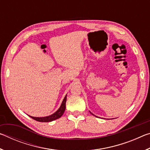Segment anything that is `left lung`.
Instances as JSON below:
<instances>
[{
  "label": "left lung",
  "instance_id": "obj_1",
  "mask_svg": "<svg viewBox=\"0 0 150 150\" xmlns=\"http://www.w3.org/2000/svg\"><path fill=\"white\" fill-rule=\"evenodd\" d=\"M91 114H92V113H91ZM92 115H93V114H92ZM94 116H95V115H94ZM96 117H97V116H96Z\"/></svg>",
  "mask_w": 150,
  "mask_h": 150
}]
</instances>
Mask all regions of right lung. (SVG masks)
Masks as SVG:
<instances>
[{
    "label": "right lung",
    "mask_w": 150,
    "mask_h": 150,
    "mask_svg": "<svg viewBox=\"0 0 150 150\" xmlns=\"http://www.w3.org/2000/svg\"><path fill=\"white\" fill-rule=\"evenodd\" d=\"M66 100H67V95H65L64 98H63V102L62 103V105H61L60 107L59 108V109H58L55 112H54V114H52V115H51L50 116H45V117H34V116H29L35 120L38 121V122H48L54 121L55 120H56V119L59 118L61 116L63 115V113H64L65 110Z\"/></svg>",
    "instance_id": "right-lung-1"
}]
</instances>
